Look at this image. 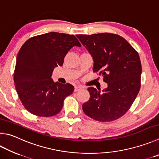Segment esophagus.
<instances>
[{
  "label": "esophagus",
  "mask_w": 159,
  "mask_h": 159,
  "mask_svg": "<svg viewBox=\"0 0 159 159\" xmlns=\"http://www.w3.org/2000/svg\"><path fill=\"white\" fill-rule=\"evenodd\" d=\"M82 89V88L80 87V86L76 85V86H75V87H74V91L75 92H78V91H79L80 89Z\"/></svg>",
  "instance_id": "obj_1"
}]
</instances>
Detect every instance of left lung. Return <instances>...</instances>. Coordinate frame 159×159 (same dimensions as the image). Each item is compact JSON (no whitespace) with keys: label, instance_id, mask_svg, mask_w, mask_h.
I'll return each mask as SVG.
<instances>
[{"label":"left lung","instance_id":"1","mask_svg":"<svg viewBox=\"0 0 159 159\" xmlns=\"http://www.w3.org/2000/svg\"><path fill=\"white\" fill-rule=\"evenodd\" d=\"M93 59V71H99L108 87L88 88L89 99L82 106L88 117L111 122L125 115L140 88L142 67L139 55L126 40L116 34H76Z\"/></svg>","mask_w":159,"mask_h":159}]
</instances>
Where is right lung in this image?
Instances as JSON below:
<instances>
[{"mask_svg":"<svg viewBox=\"0 0 159 159\" xmlns=\"http://www.w3.org/2000/svg\"><path fill=\"white\" fill-rule=\"evenodd\" d=\"M73 47H81L74 34L51 32L31 37L20 48L14 81L20 100L32 114L56 115L65 98L74 92L70 83L62 84L51 79L54 68L63 65Z\"/></svg>","mask_w":159,"mask_h":159,"instance_id":"right-lung-1","label":"right lung"}]
</instances>
